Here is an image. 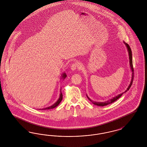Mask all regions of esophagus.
<instances>
[{
    "mask_svg": "<svg viewBox=\"0 0 147 147\" xmlns=\"http://www.w3.org/2000/svg\"><path fill=\"white\" fill-rule=\"evenodd\" d=\"M79 65L76 62H74L71 65V69L72 71H75L76 69L79 68Z\"/></svg>",
    "mask_w": 147,
    "mask_h": 147,
    "instance_id": "obj_1",
    "label": "esophagus"
}]
</instances>
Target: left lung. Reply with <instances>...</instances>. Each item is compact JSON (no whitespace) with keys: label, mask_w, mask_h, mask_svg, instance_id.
<instances>
[{"label":"left lung","mask_w":147,"mask_h":147,"mask_svg":"<svg viewBox=\"0 0 147 147\" xmlns=\"http://www.w3.org/2000/svg\"><path fill=\"white\" fill-rule=\"evenodd\" d=\"M124 43L125 44V45L127 46V51H128V52H129V60H130V67H131V71H132V73L131 81V82H130L129 86L128 87V88H127V90L128 91V90L130 89V88L131 87L132 84V82H133V80H134V69L133 65H132V51L131 50V48H130V46H129V45L127 43H125V42H124ZM127 91H125V92H127ZM123 94V93H122L121 94L118 95L117 96H115L114 98H112L111 99L109 100L108 101H105V102H96V101H93L91 99H90L87 96L88 99L90 101H91L92 102L93 104H94V105H97V106H99V107H104V106L107 105H109V104H111L112 102L116 101L117 99H118L122 96Z\"/></svg>","instance_id":"obj_1"}]
</instances>
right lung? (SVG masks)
Returning <instances> with one entry per match:
<instances>
[{
	"instance_id": "obj_1",
	"label": "right lung",
	"mask_w": 147,
	"mask_h": 147,
	"mask_svg": "<svg viewBox=\"0 0 147 147\" xmlns=\"http://www.w3.org/2000/svg\"><path fill=\"white\" fill-rule=\"evenodd\" d=\"M63 76H62V78H63V79H65V78L66 77V74L65 73H64V74H63V75H62ZM62 93H61H61H60V98H59V99H58V100L54 104H53V105H51V107H46L45 109H42V110H48V109H53V108H55V107H57V106H58L59 105V104L60 103V102H61V100H62ZM40 110V109H39ZM41 110V109H40Z\"/></svg>"
}]
</instances>
